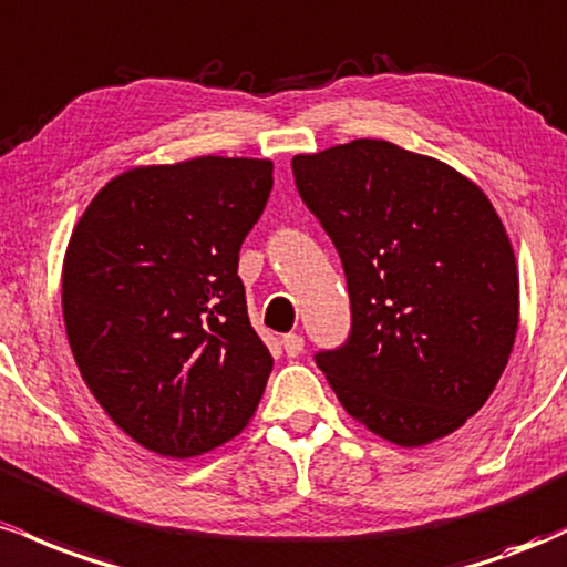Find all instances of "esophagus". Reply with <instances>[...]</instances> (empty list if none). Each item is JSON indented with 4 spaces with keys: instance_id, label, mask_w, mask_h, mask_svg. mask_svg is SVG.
I'll return each mask as SVG.
<instances>
[{
    "instance_id": "34e87169",
    "label": "esophagus",
    "mask_w": 567,
    "mask_h": 567,
    "mask_svg": "<svg viewBox=\"0 0 567 567\" xmlns=\"http://www.w3.org/2000/svg\"><path fill=\"white\" fill-rule=\"evenodd\" d=\"M284 351L286 355H291V359H297L305 351V340L302 334H284Z\"/></svg>"
}]
</instances>
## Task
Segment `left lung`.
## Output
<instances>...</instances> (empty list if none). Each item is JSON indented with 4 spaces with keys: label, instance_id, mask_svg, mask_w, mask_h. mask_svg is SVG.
<instances>
[{
    "label": "left lung",
    "instance_id": "obj_1",
    "mask_svg": "<svg viewBox=\"0 0 567 567\" xmlns=\"http://www.w3.org/2000/svg\"><path fill=\"white\" fill-rule=\"evenodd\" d=\"M291 171L351 297V334L316 353L318 369L388 442L453 434L498 385L517 334V262L493 203L450 165L383 138L297 155Z\"/></svg>",
    "mask_w": 567,
    "mask_h": 567
}]
</instances>
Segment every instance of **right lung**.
<instances>
[{
    "instance_id": "1",
    "label": "right lung",
    "mask_w": 567,
    "mask_h": 567,
    "mask_svg": "<svg viewBox=\"0 0 567 567\" xmlns=\"http://www.w3.org/2000/svg\"><path fill=\"white\" fill-rule=\"evenodd\" d=\"M272 163L195 157L120 174L63 259V323L82 380L133 442L195 457L257 412L272 355L246 310L240 244Z\"/></svg>"
}]
</instances>
